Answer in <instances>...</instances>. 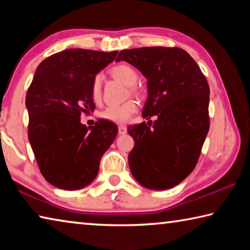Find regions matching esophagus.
Masks as SVG:
<instances>
[{"label":"esophagus","instance_id":"1","mask_svg":"<svg viewBox=\"0 0 250 250\" xmlns=\"http://www.w3.org/2000/svg\"><path fill=\"white\" fill-rule=\"evenodd\" d=\"M118 132H119L120 135H124L126 133V128L125 125H119V128H118Z\"/></svg>","mask_w":250,"mask_h":250}]
</instances>
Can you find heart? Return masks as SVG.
<instances>
[{
  "label": "heart",
  "instance_id": "1",
  "mask_svg": "<svg viewBox=\"0 0 250 250\" xmlns=\"http://www.w3.org/2000/svg\"><path fill=\"white\" fill-rule=\"evenodd\" d=\"M110 73L113 77L119 79L120 82L125 83L126 86L130 87V91L132 94H137V89H135L134 84L138 82V73L135 71L134 68L125 65V64H119L113 66ZM101 79L100 75H96L91 83V98L95 103H99L101 99ZM138 111V104L133 100H129L126 103L118 105H109L105 108L103 112H101V118L104 120L115 122L118 125H124L126 124L132 117L135 112Z\"/></svg>",
  "mask_w": 250,
  "mask_h": 250
}]
</instances>
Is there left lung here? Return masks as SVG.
<instances>
[{"mask_svg": "<svg viewBox=\"0 0 250 250\" xmlns=\"http://www.w3.org/2000/svg\"><path fill=\"white\" fill-rule=\"evenodd\" d=\"M125 61L147 79L142 117L156 120L128 126L134 139L129 167L135 180L163 191L189 175L196 167L209 130V86L196 62L179 47L121 50Z\"/></svg>", "mask_w": 250, "mask_h": 250, "instance_id": "left-lung-1", "label": "left lung"}]
</instances>
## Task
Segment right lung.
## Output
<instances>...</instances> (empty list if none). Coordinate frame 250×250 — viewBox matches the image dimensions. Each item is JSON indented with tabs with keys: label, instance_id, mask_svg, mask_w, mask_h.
<instances>
[{
	"label": "right lung",
	"instance_id": "add662e5",
	"mask_svg": "<svg viewBox=\"0 0 250 250\" xmlns=\"http://www.w3.org/2000/svg\"><path fill=\"white\" fill-rule=\"evenodd\" d=\"M117 54L66 49L44 59L35 71L25 100L28 140L42 175L58 188L89 185L117 137L112 122L100 119L94 126L80 122L83 112L95 110L92 79Z\"/></svg>",
	"mask_w": 250,
	"mask_h": 250
}]
</instances>
